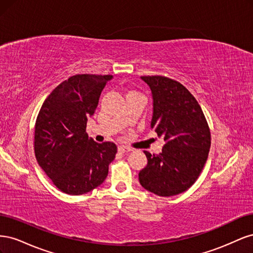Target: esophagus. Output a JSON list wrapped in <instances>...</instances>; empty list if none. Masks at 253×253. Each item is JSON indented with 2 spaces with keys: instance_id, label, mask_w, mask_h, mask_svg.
Instances as JSON below:
<instances>
[{
  "instance_id": "34e87169",
  "label": "esophagus",
  "mask_w": 253,
  "mask_h": 253,
  "mask_svg": "<svg viewBox=\"0 0 253 253\" xmlns=\"http://www.w3.org/2000/svg\"><path fill=\"white\" fill-rule=\"evenodd\" d=\"M132 150L127 148V147H125V145H119L118 147V152L120 153H127V152H131Z\"/></svg>"
}]
</instances>
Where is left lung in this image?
Instances as JSON below:
<instances>
[{
	"instance_id": "1",
	"label": "left lung",
	"mask_w": 253,
	"mask_h": 253,
	"mask_svg": "<svg viewBox=\"0 0 253 253\" xmlns=\"http://www.w3.org/2000/svg\"><path fill=\"white\" fill-rule=\"evenodd\" d=\"M153 99L151 128L163 137L158 155L144 152L148 165L139 172L140 185L158 196L185 192L208 159L210 129L196 99L179 82L163 76L140 77Z\"/></svg>"
}]
</instances>
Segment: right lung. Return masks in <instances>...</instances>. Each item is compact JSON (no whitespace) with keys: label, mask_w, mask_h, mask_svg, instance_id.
<instances>
[{"label":"right lung","mask_w":253,"mask_h":253,"mask_svg":"<svg viewBox=\"0 0 253 253\" xmlns=\"http://www.w3.org/2000/svg\"><path fill=\"white\" fill-rule=\"evenodd\" d=\"M113 76L76 75L45 99L35 126L36 158L62 192L81 195L100 186L117 153L113 142L88 138L86 122Z\"/></svg>","instance_id":"obj_1"}]
</instances>
